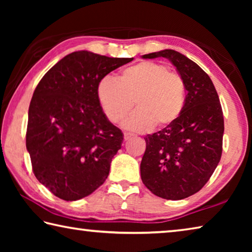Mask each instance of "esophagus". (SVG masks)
Wrapping results in <instances>:
<instances>
[{
  "label": "esophagus",
  "mask_w": 252,
  "mask_h": 252,
  "mask_svg": "<svg viewBox=\"0 0 252 252\" xmlns=\"http://www.w3.org/2000/svg\"><path fill=\"white\" fill-rule=\"evenodd\" d=\"M132 138H133V134L127 133V132H126V133H125V140H126V141H127V140H130Z\"/></svg>",
  "instance_id": "obj_1"
}]
</instances>
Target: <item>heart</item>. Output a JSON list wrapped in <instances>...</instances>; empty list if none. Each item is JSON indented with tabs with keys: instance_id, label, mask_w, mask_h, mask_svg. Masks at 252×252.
I'll return each instance as SVG.
<instances>
[{
	"instance_id": "1",
	"label": "heart",
	"mask_w": 252,
	"mask_h": 252,
	"mask_svg": "<svg viewBox=\"0 0 252 252\" xmlns=\"http://www.w3.org/2000/svg\"><path fill=\"white\" fill-rule=\"evenodd\" d=\"M101 109L112 123H119L136 104L123 123L127 130L143 132L153 126H168L180 116L186 101V84L180 75L161 63L144 61L123 70L114 80L102 79L96 87Z\"/></svg>"
}]
</instances>
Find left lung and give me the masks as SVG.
<instances>
[{
    "label": "left lung",
    "instance_id": "left-lung-1",
    "mask_svg": "<svg viewBox=\"0 0 252 252\" xmlns=\"http://www.w3.org/2000/svg\"><path fill=\"white\" fill-rule=\"evenodd\" d=\"M142 58L168 59L187 91L177 120L144 138L142 182L160 198L185 199L206 185L220 161L224 123L218 93L206 72L177 51L162 50Z\"/></svg>",
    "mask_w": 252,
    "mask_h": 252
}]
</instances>
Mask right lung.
Returning <instances> with one entry per match:
<instances>
[{
  "mask_svg": "<svg viewBox=\"0 0 252 252\" xmlns=\"http://www.w3.org/2000/svg\"><path fill=\"white\" fill-rule=\"evenodd\" d=\"M132 60L76 51L37 84L29 108L27 149L34 176L58 198L82 199L108 178L123 133L102 111L96 87Z\"/></svg>",
  "mask_w": 252,
  "mask_h": 252,
  "instance_id": "obj_1",
  "label": "right lung"
}]
</instances>
